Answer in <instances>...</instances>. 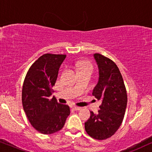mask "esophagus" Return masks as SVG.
Wrapping results in <instances>:
<instances>
[{"label": "esophagus", "mask_w": 152, "mask_h": 152, "mask_svg": "<svg viewBox=\"0 0 152 152\" xmlns=\"http://www.w3.org/2000/svg\"><path fill=\"white\" fill-rule=\"evenodd\" d=\"M73 108H74V110H80V109H81L80 107H78V106H74Z\"/></svg>", "instance_id": "34e87169"}]
</instances>
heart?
I'll return each instance as SVG.
<instances>
[{
  "instance_id": "heart-1",
  "label": "heart",
  "mask_w": 152,
  "mask_h": 152,
  "mask_svg": "<svg viewBox=\"0 0 152 152\" xmlns=\"http://www.w3.org/2000/svg\"><path fill=\"white\" fill-rule=\"evenodd\" d=\"M77 67L78 73H87V74H92L93 72L92 64L90 61H83L77 64Z\"/></svg>"
}]
</instances>
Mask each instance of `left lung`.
<instances>
[{
  "instance_id": "8db88e82",
  "label": "left lung",
  "mask_w": 152,
  "mask_h": 152,
  "mask_svg": "<svg viewBox=\"0 0 152 152\" xmlns=\"http://www.w3.org/2000/svg\"><path fill=\"white\" fill-rule=\"evenodd\" d=\"M99 67V77L92 95L102 101L97 114L90 111L85 129L92 138L102 140L115 133L122 124L127 104L126 87L120 71L110 58L94 54Z\"/></svg>"
}]
</instances>
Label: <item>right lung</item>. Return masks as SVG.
<instances>
[{"instance_id": "right-lung-1", "label": "right lung", "mask_w": 152, "mask_h": 152, "mask_svg": "<svg viewBox=\"0 0 152 152\" xmlns=\"http://www.w3.org/2000/svg\"><path fill=\"white\" fill-rule=\"evenodd\" d=\"M65 58L62 54H44L32 64L23 81V110L34 129L45 135L61 130L70 114L67 105L59 104L54 96L50 99Z\"/></svg>"}]
</instances>
